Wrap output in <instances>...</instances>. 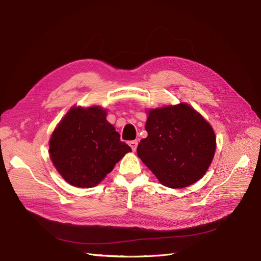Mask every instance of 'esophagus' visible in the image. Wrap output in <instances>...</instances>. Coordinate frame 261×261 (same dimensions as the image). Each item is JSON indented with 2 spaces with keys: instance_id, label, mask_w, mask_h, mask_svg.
<instances>
[{
  "instance_id": "34e87169",
  "label": "esophagus",
  "mask_w": 261,
  "mask_h": 261,
  "mask_svg": "<svg viewBox=\"0 0 261 261\" xmlns=\"http://www.w3.org/2000/svg\"><path fill=\"white\" fill-rule=\"evenodd\" d=\"M138 144H139V142L138 141H131V142H129V146L131 147V149H132V151H135L136 150V148H138Z\"/></svg>"
}]
</instances>
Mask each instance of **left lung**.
I'll return each mask as SVG.
<instances>
[{"mask_svg":"<svg viewBox=\"0 0 261 261\" xmlns=\"http://www.w3.org/2000/svg\"><path fill=\"white\" fill-rule=\"evenodd\" d=\"M148 136L138 155L161 184L184 188L199 181L211 166L216 134L210 123L188 103L147 111Z\"/></svg>","mask_w":261,"mask_h":261,"instance_id":"1","label":"left lung"}]
</instances>
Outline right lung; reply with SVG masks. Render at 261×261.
<instances>
[{"mask_svg": "<svg viewBox=\"0 0 261 261\" xmlns=\"http://www.w3.org/2000/svg\"><path fill=\"white\" fill-rule=\"evenodd\" d=\"M99 106L73 107L55 128L49 158L55 168L72 186L91 188L111 172L131 148L107 119Z\"/></svg>", "mask_w": 261, "mask_h": 261, "instance_id": "right-lung-1", "label": "right lung"}]
</instances>
